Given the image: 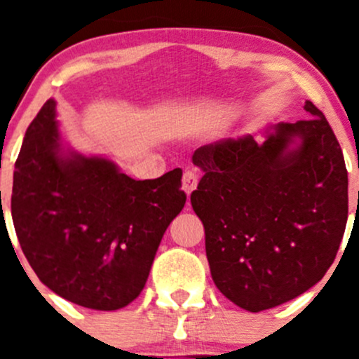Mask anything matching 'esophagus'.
Instances as JSON below:
<instances>
[{
    "mask_svg": "<svg viewBox=\"0 0 359 359\" xmlns=\"http://www.w3.org/2000/svg\"><path fill=\"white\" fill-rule=\"evenodd\" d=\"M196 186H198V175L194 172H191V170H186V172H184V175H182L184 193H186L187 196H191V193L196 189Z\"/></svg>",
    "mask_w": 359,
    "mask_h": 359,
    "instance_id": "obj_1",
    "label": "esophagus"
}]
</instances>
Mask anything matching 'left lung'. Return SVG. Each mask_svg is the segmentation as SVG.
Masks as SVG:
<instances>
[{
    "label": "left lung",
    "mask_w": 359,
    "mask_h": 359,
    "mask_svg": "<svg viewBox=\"0 0 359 359\" xmlns=\"http://www.w3.org/2000/svg\"><path fill=\"white\" fill-rule=\"evenodd\" d=\"M194 151L191 205L213 283L250 313L295 299L334 264L347 222V170L323 112Z\"/></svg>",
    "instance_id": "1"
}]
</instances>
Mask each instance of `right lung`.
<instances>
[{
  "label": "right lung",
  "mask_w": 359,
  "mask_h": 359,
  "mask_svg": "<svg viewBox=\"0 0 359 359\" xmlns=\"http://www.w3.org/2000/svg\"><path fill=\"white\" fill-rule=\"evenodd\" d=\"M182 170L135 180L107 156L62 139L48 99L15 163L12 219L43 285L62 299L116 311L139 297L166 227L182 212Z\"/></svg>",
  "instance_id": "add662e5"
}]
</instances>
